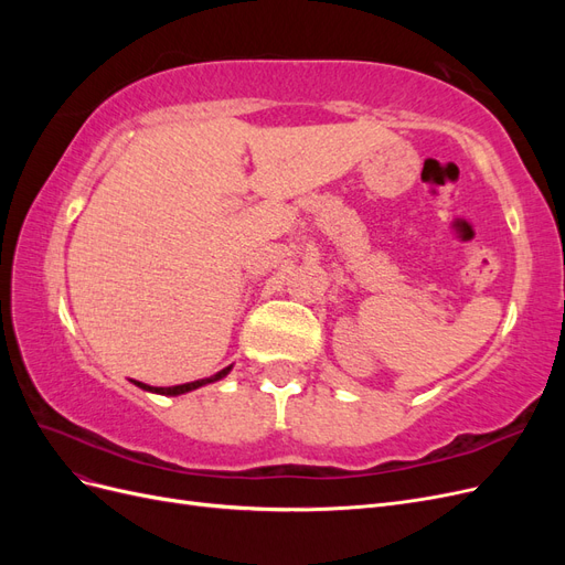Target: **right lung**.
Here are the masks:
<instances>
[{"label": "right lung", "instance_id": "add662e5", "mask_svg": "<svg viewBox=\"0 0 565 565\" xmlns=\"http://www.w3.org/2000/svg\"><path fill=\"white\" fill-rule=\"evenodd\" d=\"M231 370H233V365H228V367H224V370H218L216 374H212V377L195 380V382L179 384V386H150V384H143V382H136V380H131V382H134L136 386H139V388H143V391H150V393H160V396H181V393L195 391V388H200V386H204V384H214V382H218V380H224Z\"/></svg>", "mask_w": 565, "mask_h": 565}]
</instances>
